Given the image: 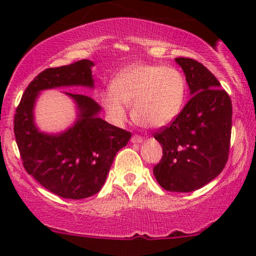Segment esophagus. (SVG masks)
<instances>
[{"label": "esophagus", "instance_id": "obj_1", "mask_svg": "<svg viewBox=\"0 0 256 256\" xmlns=\"http://www.w3.org/2000/svg\"><path fill=\"white\" fill-rule=\"evenodd\" d=\"M131 142L132 143H142L143 137L140 136V134H134V136L131 137Z\"/></svg>", "mask_w": 256, "mask_h": 256}]
</instances>
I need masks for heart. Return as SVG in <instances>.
<instances>
[{
    "label": "heart",
    "mask_w": 256,
    "mask_h": 256,
    "mask_svg": "<svg viewBox=\"0 0 256 256\" xmlns=\"http://www.w3.org/2000/svg\"><path fill=\"white\" fill-rule=\"evenodd\" d=\"M186 82L179 70L161 64H134L114 79L102 94V104L110 120L122 124L132 106V116L146 128H162L180 114Z\"/></svg>",
    "instance_id": "heart-1"
}]
</instances>
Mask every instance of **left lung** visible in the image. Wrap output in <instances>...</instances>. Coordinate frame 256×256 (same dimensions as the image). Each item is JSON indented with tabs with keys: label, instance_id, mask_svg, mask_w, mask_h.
<instances>
[{
	"label": "left lung",
	"instance_id": "left-lung-1",
	"mask_svg": "<svg viewBox=\"0 0 256 256\" xmlns=\"http://www.w3.org/2000/svg\"><path fill=\"white\" fill-rule=\"evenodd\" d=\"M190 98L180 114L154 134L162 158L152 168L158 183L173 192H190L224 170L230 150L232 104L219 80L198 61L177 58Z\"/></svg>",
	"mask_w": 256,
	"mask_h": 256
}]
</instances>
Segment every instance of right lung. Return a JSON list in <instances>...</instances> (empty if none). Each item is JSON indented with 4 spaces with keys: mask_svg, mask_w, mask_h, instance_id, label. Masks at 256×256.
Here are the masks:
<instances>
[{
    "mask_svg": "<svg viewBox=\"0 0 256 256\" xmlns=\"http://www.w3.org/2000/svg\"><path fill=\"white\" fill-rule=\"evenodd\" d=\"M90 60L46 68L26 88L14 116V134L22 165L40 185L64 198L80 200L98 194L114 158L128 144L131 132L98 118V102L66 92L77 104L78 119L60 134L38 131L34 107L40 91L58 86H94Z\"/></svg>",
    "mask_w": 256,
    "mask_h": 256,
    "instance_id": "obj_1",
    "label": "right lung"
}]
</instances>
